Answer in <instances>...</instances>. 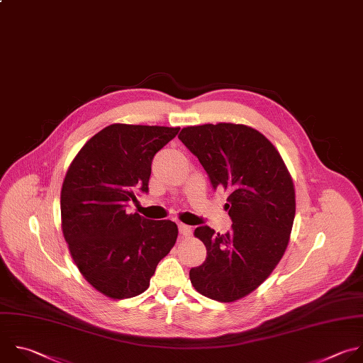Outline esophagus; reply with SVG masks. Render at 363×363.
Instances as JSON below:
<instances>
[{"label": "esophagus", "instance_id": "34e87169", "mask_svg": "<svg viewBox=\"0 0 363 363\" xmlns=\"http://www.w3.org/2000/svg\"><path fill=\"white\" fill-rule=\"evenodd\" d=\"M178 228H179V233L182 235V236H191V233H192V228L189 226V225H185V223H178Z\"/></svg>", "mask_w": 363, "mask_h": 363}]
</instances>
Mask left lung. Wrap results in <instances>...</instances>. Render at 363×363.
<instances>
[{"mask_svg":"<svg viewBox=\"0 0 363 363\" xmlns=\"http://www.w3.org/2000/svg\"><path fill=\"white\" fill-rule=\"evenodd\" d=\"M178 138L212 186L229 192L225 209L232 219L226 233L195 229L206 259L189 271L191 284L206 298L235 302L272 274L288 248L296 209L292 177L274 144L251 127L203 124L182 128Z\"/></svg>","mask_w":363,"mask_h":363,"instance_id":"obj_1","label":"left lung"}]
</instances>
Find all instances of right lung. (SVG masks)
I'll use <instances>...</instances> for the list:
<instances>
[{"instance_id":"obj_1","label":"right lung","mask_w":363,"mask_h":363,"mask_svg":"<svg viewBox=\"0 0 363 363\" xmlns=\"http://www.w3.org/2000/svg\"><path fill=\"white\" fill-rule=\"evenodd\" d=\"M179 128L112 124L72 160L61 189V226L69 254L89 285L112 299L148 289L160 261L177 242L175 222L128 213L148 192L151 164Z\"/></svg>"}]
</instances>
